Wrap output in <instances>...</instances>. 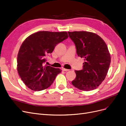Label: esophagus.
Masks as SVG:
<instances>
[{"instance_id":"1","label":"esophagus","mask_w":126,"mask_h":126,"mask_svg":"<svg viewBox=\"0 0 126 126\" xmlns=\"http://www.w3.org/2000/svg\"><path fill=\"white\" fill-rule=\"evenodd\" d=\"M62 70H63V71H68L69 70V69H65V68H62Z\"/></svg>"}]
</instances>
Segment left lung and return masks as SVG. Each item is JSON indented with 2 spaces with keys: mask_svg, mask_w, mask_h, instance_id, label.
I'll return each instance as SVG.
<instances>
[{
  "mask_svg": "<svg viewBox=\"0 0 126 126\" xmlns=\"http://www.w3.org/2000/svg\"><path fill=\"white\" fill-rule=\"evenodd\" d=\"M68 34L75 44L78 56L85 60L82 70H75L76 77L72 85L84 91L96 89L104 80L110 63L106 44L93 32L74 31L68 32Z\"/></svg>",
  "mask_w": 126,
  "mask_h": 126,
  "instance_id": "obj_1",
  "label": "left lung"
}]
</instances>
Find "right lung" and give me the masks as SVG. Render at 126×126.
I'll return each instance as SVG.
<instances>
[{
    "instance_id": "right-lung-1",
    "label": "right lung",
    "mask_w": 126,
    "mask_h": 126,
    "mask_svg": "<svg viewBox=\"0 0 126 126\" xmlns=\"http://www.w3.org/2000/svg\"><path fill=\"white\" fill-rule=\"evenodd\" d=\"M68 37L67 32L40 31L30 35L23 41L17 57V71L29 89L42 91L53 84L62 70L44 66L45 57Z\"/></svg>"
}]
</instances>
